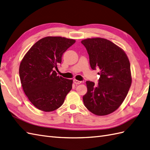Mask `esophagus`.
I'll return each instance as SVG.
<instances>
[{
	"instance_id": "1",
	"label": "esophagus",
	"mask_w": 150,
	"mask_h": 150,
	"mask_svg": "<svg viewBox=\"0 0 150 150\" xmlns=\"http://www.w3.org/2000/svg\"><path fill=\"white\" fill-rule=\"evenodd\" d=\"M74 82L75 84H79V83H82L81 81H79V80H75V79L74 80Z\"/></svg>"
}]
</instances>
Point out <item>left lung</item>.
<instances>
[{
	"mask_svg": "<svg viewBox=\"0 0 150 150\" xmlns=\"http://www.w3.org/2000/svg\"><path fill=\"white\" fill-rule=\"evenodd\" d=\"M89 56L91 68H99L98 84L87 81L83 104L93 113L103 116L113 113L124 101L131 86L130 65L127 56L116 44L102 38L81 41Z\"/></svg>",
	"mask_w": 150,
	"mask_h": 150,
	"instance_id": "obj_1",
	"label": "left lung"
}]
</instances>
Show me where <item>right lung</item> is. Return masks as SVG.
Returning <instances> with one entry per match:
<instances>
[{
	"label": "right lung",
	"instance_id": "obj_1",
	"mask_svg": "<svg viewBox=\"0 0 150 150\" xmlns=\"http://www.w3.org/2000/svg\"><path fill=\"white\" fill-rule=\"evenodd\" d=\"M75 40L61 37H46L26 52L19 74L23 89L30 101L44 112H52L63 104L73 80L57 75L54 68L63 53Z\"/></svg>",
	"mask_w": 150,
	"mask_h": 150
}]
</instances>
